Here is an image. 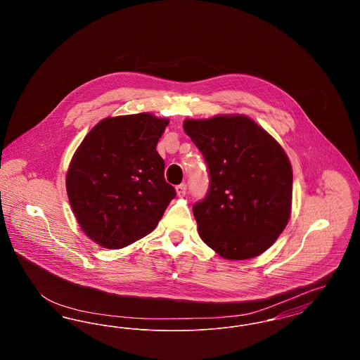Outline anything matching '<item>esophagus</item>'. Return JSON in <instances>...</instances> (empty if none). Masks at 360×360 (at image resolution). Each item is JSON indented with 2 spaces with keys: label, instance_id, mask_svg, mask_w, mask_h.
<instances>
[{
  "label": "esophagus",
  "instance_id": "1",
  "mask_svg": "<svg viewBox=\"0 0 360 360\" xmlns=\"http://www.w3.org/2000/svg\"><path fill=\"white\" fill-rule=\"evenodd\" d=\"M175 190H176V195H178V197H184V195L186 194V184L178 185V186L175 188Z\"/></svg>",
  "mask_w": 360,
  "mask_h": 360
}]
</instances>
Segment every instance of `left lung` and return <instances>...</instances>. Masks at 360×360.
<instances>
[{
	"mask_svg": "<svg viewBox=\"0 0 360 360\" xmlns=\"http://www.w3.org/2000/svg\"><path fill=\"white\" fill-rule=\"evenodd\" d=\"M184 129L210 174L205 200L193 206L200 238L228 260L259 257L290 219L292 170L285 150L244 115L186 119Z\"/></svg>",
	"mask_w": 360,
	"mask_h": 360,
	"instance_id": "1",
	"label": "left lung"
}]
</instances>
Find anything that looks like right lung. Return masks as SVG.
Masks as SVG:
<instances>
[{
  "label": "right lung",
  "instance_id": "add662e5",
  "mask_svg": "<svg viewBox=\"0 0 360 360\" xmlns=\"http://www.w3.org/2000/svg\"><path fill=\"white\" fill-rule=\"evenodd\" d=\"M167 125L169 119L151 113L106 117L72 155L70 205L86 236L103 248L119 250L151 233L175 197L156 151Z\"/></svg>",
  "mask_w": 360,
  "mask_h": 360
}]
</instances>
